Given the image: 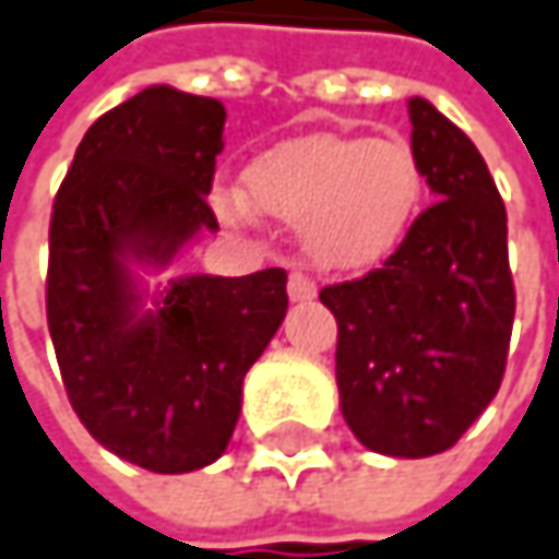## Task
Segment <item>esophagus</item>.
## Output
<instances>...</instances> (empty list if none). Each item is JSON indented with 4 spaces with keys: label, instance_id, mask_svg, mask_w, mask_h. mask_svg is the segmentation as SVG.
I'll return each instance as SVG.
<instances>
[{
    "label": "esophagus",
    "instance_id": "1",
    "mask_svg": "<svg viewBox=\"0 0 559 559\" xmlns=\"http://www.w3.org/2000/svg\"><path fill=\"white\" fill-rule=\"evenodd\" d=\"M287 297H290L294 304L313 300V297H317V284L307 278L304 272H290V278H287Z\"/></svg>",
    "mask_w": 559,
    "mask_h": 559
}]
</instances>
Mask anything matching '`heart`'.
I'll list each match as a JSON object with an SVG mask.
<instances>
[{
    "mask_svg": "<svg viewBox=\"0 0 559 559\" xmlns=\"http://www.w3.org/2000/svg\"><path fill=\"white\" fill-rule=\"evenodd\" d=\"M242 188L214 194L224 221L252 224L262 211L304 224L307 252L338 272L371 269L396 252L423 201L413 150L393 136L284 140L246 166Z\"/></svg>",
    "mask_w": 559,
    "mask_h": 559,
    "instance_id": "obj_1",
    "label": "heart"
}]
</instances>
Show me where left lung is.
Wrapping results in <instances>:
<instances>
[{
	"label": "left lung",
	"mask_w": 559,
	"mask_h": 559,
	"mask_svg": "<svg viewBox=\"0 0 559 559\" xmlns=\"http://www.w3.org/2000/svg\"><path fill=\"white\" fill-rule=\"evenodd\" d=\"M413 159L435 191L400 249L320 290L338 323V406L386 457L448 451L496 396L515 320L506 204L477 146L431 102L409 98Z\"/></svg>",
	"instance_id": "left-lung-1"
}]
</instances>
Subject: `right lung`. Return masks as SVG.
<instances>
[{"label": "right lung", "instance_id": "1", "mask_svg": "<svg viewBox=\"0 0 559 559\" xmlns=\"http://www.w3.org/2000/svg\"><path fill=\"white\" fill-rule=\"evenodd\" d=\"M224 121L217 98L150 85L85 130L53 201L47 326L67 396L98 444L153 474L227 451L242 378L287 313L284 269L185 275L156 294L136 275L217 229Z\"/></svg>", "mask_w": 559, "mask_h": 559}]
</instances>
